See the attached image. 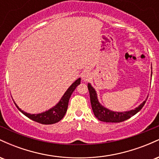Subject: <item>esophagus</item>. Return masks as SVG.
Wrapping results in <instances>:
<instances>
[{
    "label": "esophagus",
    "instance_id": "esophagus-1",
    "mask_svg": "<svg viewBox=\"0 0 159 159\" xmlns=\"http://www.w3.org/2000/svg\"><path fill=\"white\" fill-rule=\"evenodd\" d=\"M81 77H82V79H83L84 81H88L90 79L91 75H90V72H84L83 74H82Z\"/></svg>",
    "mask_w": 159,
    "mask_h": 159
}]
</instances>
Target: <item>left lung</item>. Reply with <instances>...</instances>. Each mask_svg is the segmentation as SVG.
Returning <instances> with one entry per match:
<instances>
[{
    "label": "left lung",
    "instance_id": "8db88e82",
    "mask_svg": "<svg viewBox=\"0 0 159 159\" xmlns=\"http://www.w3.org/2000/svg\"><path fill=\"white\" fill-rule=\"evenodd\" d=\"M87 87H88L89 93H90L91 106H92L95 116L100 121L106 122V123H120V122H123L129 119L134 114H136L138 111L141 110L147 101L146 99L145 101L143 102V103L140 104L139 106L134 110L125 111V112H114V111L108 110L98 102L96 90L90 85V84H88Z\"/></svg>",
    "mask_w": 159,
    "mask_h": 159
}]
</instances>
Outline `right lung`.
Masks as SVG:
<instances>
[{
    "instance_id": "right-lung-1",
    "label": "right lung",
    "mask_w": 159,
    "mask_h": 159,
    "mask_svg": "<svg viewBox=\"0 0 159 159\" xmlns=\"http://www.w3.org/2000/svg\"><path fill=\"white\" fill-rule=\"evenodd\" d=\"M81 84V78H78L72 84L70 87H69L68 90L65 93L63 97L61 98V101L59 102L54 107L52 108L49 109L48 111H45V112L41 113V114H30L28 113L25 112V111H21L19 107L16 105L17 108L25 114V116L30 118V120H34V121L37 122V123L41 124H45V125H49V124H54L59 122L60 120L63 119L67 111V107H68L69 100L71 97L73 91L75 90L76 87ZM16 104V103H15Z\"/></svg>"
}]
</instances>
